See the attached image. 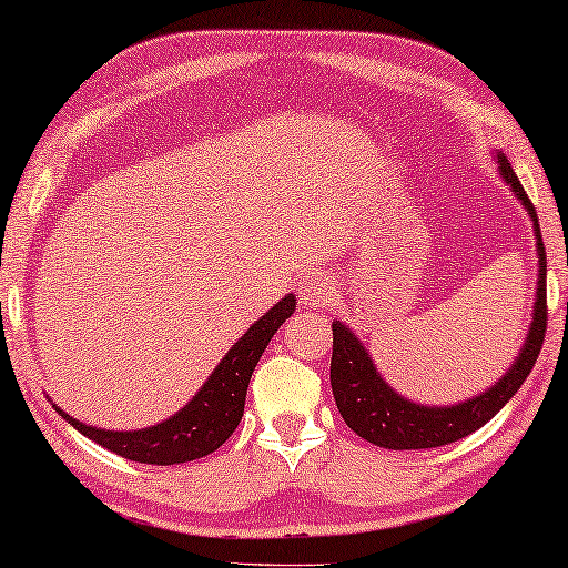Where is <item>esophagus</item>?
Wrapping results in <instances>:
<instances>
[{
	"label": "esophagus",
	"mask_w": 568,
	"mask_h": 568,
	"mask_svg": "<svg viewBox=\"0 0 568 568\" xmlns=\"http://www.w3.org/2000/svg\"><path fill=\"white\" fill-rule=\"evenodd\" d=\"M333 292H336V284H333V278L328 274H323V271H310V274L300 282V294L302 300H305V305L323 307L325 302H331Z\"/></svg>",
	"instance_id": "1"
}]
</instances>
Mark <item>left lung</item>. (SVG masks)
Instances as JSON below:
<instances>
[{
    "instance_id": "1",
    "label": "left lung",
    "mask_w": 568,
    "mask_h": 568,
    "mask_svg": "<svg viewBox=\"0 0 568 568\" xmlns=\"http://www.w3.org/2000/svg\"><path fill=\"white\" fill-rule=\"evenodd\" d=\"M499 158V173L515 196L523 201V206L530 212L535 224V237H538V294H535V313L530 323V333L519 352L517 362L494 387H488L484 395H476L468 403L457 406H418L400 398L390 385L379 377V372L372 364L369 354L364 352L359 338L354 336L346 325L338 321L333 323V356H331V387L336 398L338 414L344 416L348 429H354L362 439L385 449H429L442 447L449 442H457L468 434L478 432L480 426L499 414L504 403L511 400L523 383L535 367L542 341H546L548 325V300H546V247L538 214H535L532 201L515 175V170L504 154Z\"/></svg>"
}]
</instances>
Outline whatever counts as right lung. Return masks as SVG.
I'll return each instance as SVG.
<instances>
[{
  "label": "right lung",
  "instance_id": "1",
  "mask_svg": "<svg viewBox=\"0 0 568 568\" xmlns=\"http://www.w3.org/2000/svg\"><path fill=\"white\" fill-rule=\"evenodd\" d=\"M294 305H297L294 294H286L282 302H276L261 321H255L247 328L245 336L230 348L227 356L216 364L212 377L193 395L189 406L158 426L139 432H105L98 429V426L77 422L64 410H57L77 432L98 442L100 447L126 457V460L146 465H175L204 457L214 453L216 447H222L232 437V432L237 429L245 410V393L255 364H258L263 348L268 346L278 325L294 313Z\"/></svg>",
  "mask_w": 568,
  "mask_h": 568
}]
</instances>
